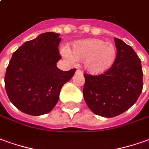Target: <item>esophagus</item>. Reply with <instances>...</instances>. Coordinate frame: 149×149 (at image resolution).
Masks as SVG:
<instances>
[{
  "label": "esophagus",
  "instance_id": "obj_1",
  "mask_svg": "<svg viewBox=\"0 0 149 149\" xmlns=\"http://www.w3.org/2000/svg\"><path fill=\"white\" fill-rule=\"evenodd\" d=\"M76 73H77V74H81V75L83 74V72H82L81 71L80 69H77V70L76 71Z\"/></svg>",
  "mask_w": 149,
  "mask_h": 149
}]
</instances>
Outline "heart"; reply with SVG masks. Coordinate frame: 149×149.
Returning a JSON list of instances; mask_svg holds the SVG:
<instances>
[{"mask_svg":"<svg viewBox=\"0 0 149 149\" xmlns=\"http://www.w3.org/2000/svg\"><path fill=\"white\" fill-rule=\"evenodd\" d=\"M62 52L69 60L84 61L86 71L98 75L107 71L116 59V48L98 38H89L73 42L71 50L64 47Z\"/></svg>","mask_w":149,"mask_h":149,"instance_id":"1","label":"heart"}]
</instances>
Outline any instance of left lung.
<instances>
[{"instance_id": "left-lung-1", "label": "left lung", "mask_w": 149, "mask_h": 149, "mask_svg": "<svg viewBox=\"0 0 149 149\" xmlns=\"http://www.w3.org/2000/svg\"><path fill=\"white\" fill-rule=\"evenodd\" d=\"M117 55L110 69L84 74L83 96L93 113L106 118L123 114L136 103L143 89L141 61L131 46L114 38Z\"/></svg>"}]
</instances>
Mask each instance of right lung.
I'll use <instances>...</instances> for the list:
<instances>
[{"label":"right lung","mask_w":149,"mask_h":149,"mask_svg":"<svg viewBox=\"0 0 149 149\" xmlns=\"http://www.w3.org/2000/svg\"><path fill=\"white\" fill-rule=\"evenodd\" d=\"M59 36L54 32L41 34L23 43L9 61L5 77L6 93L10 102L25 114L49 113L59 100L61 88L77 70L64 72L56 67L61 58Z\"/></svg>","instance_id":"obj_1"}]
</instances>
